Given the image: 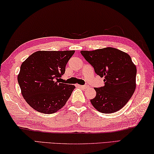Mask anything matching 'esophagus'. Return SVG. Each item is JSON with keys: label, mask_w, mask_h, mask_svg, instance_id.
I'll list each match as a JSON object with an SVG mask.
<instances>
[{"label": "esophagus", "mask_w": 154, "mask_h": 154, "mask_svg": "<svg viewBox=\"0 0 154 154\" xmlns=\"http://www.w3.org/2000/svg\"><path fill=\"white\" fill-rule=\"evenodd\" d=\"M79 87L80 88H87V87L86 85H79Z\"/></svg>", "instance_id": "34e87169"}]
</instances>
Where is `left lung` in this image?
I'll return each mask as SVG.
<instances>
[{
    "instance_id": "1",
    "label": "left lung",
    "mask_w": 154,
    "mask_h": 154,
    "mask_svg": "<svg viewBox=\"0 0 154 154\" xmlns=\"http://www.w3.org/2000/svg\"><path fill=\"white\" fill-rule=\"evenodd\" d=\"M80 53L96 74L105 79L103 87L95 88L96 96L91 99L93 107L104 114L122 109L136 88L137 68L130 55L112 47L81 51Z\"/></svg>"
}]
</instances>
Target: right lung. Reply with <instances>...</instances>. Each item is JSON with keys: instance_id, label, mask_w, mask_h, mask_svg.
Segmentation results:
<instances>
[{"instance_id": "1", "label": "right lung", "mask_w": 154, "mask_h": 154, "mask_svg": "<svg viewBox=\"0 0 154 154\" xmlns=\"http://www.w3.org/2000/svg\"><path fill=\"white\" fill-rule=\"evenodd\" d=\"M74 52L39 51L23 62L17 80L24 99L32 108L53 114L65 106L75 87L59 80Z\"/></svg>"}]
</instances>
